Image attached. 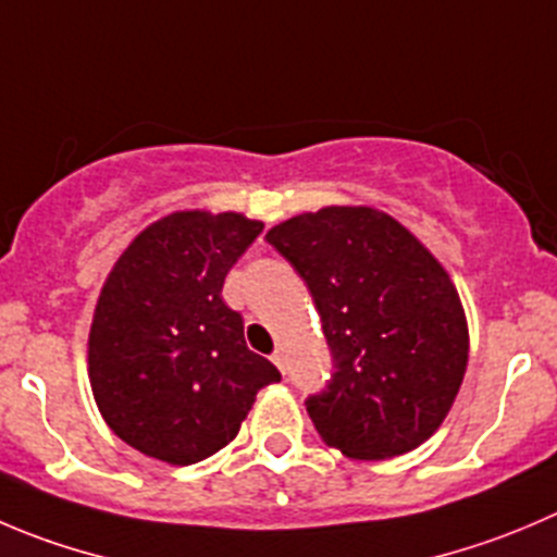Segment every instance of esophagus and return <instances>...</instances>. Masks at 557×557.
Masks as SVG:
<instances>
[{"mask_svg":"<svg viewBox=\"0 0 557 557\" xmlns=\"http://www.w3.org/2000/svg\"><path fill=\"white\" fill-rule=\"evenodd\" d=\"M270 361H273L275 367H278L284 372V352H273V355H270Z\"/></svg>","mask_w":557,"mask_h":557,"instance_id":"34e87169","label":"esophagus"}]
</instances>
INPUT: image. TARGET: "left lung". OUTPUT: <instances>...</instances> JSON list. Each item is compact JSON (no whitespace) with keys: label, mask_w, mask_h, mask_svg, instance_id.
<instances>
[{"label":"left lung","mask_w":557,"mask_h":557,"mask_svg":"<svg viewBox=\"0 0 557 557\" xmlns=\"http://www.w3.org/2000/svg\"><path fill=\"white\" fill-rule=\"evenodd\" d=\"M264 240L300 273L333 352L309 396L317 432L344 457H399L446 421L470 352L448 270L394 215L331 205L275 224Z\"/></svg>","instance_id":"obj_1"}]
</instances>
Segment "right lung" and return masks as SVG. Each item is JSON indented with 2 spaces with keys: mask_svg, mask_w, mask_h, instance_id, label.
I'll list each match as a JSON object with an SVG mask.
<instances>
[{
  "mask_svg": "<svg viewBox=\"0 0 557 557\" xmlns=\"http://www.w3.org/2000/svg\"><path fill=\"white\" fill-rule=\"evenodd\" d=\"M243 213L177 210L128 243L106 275L87 342L95 405L145 457L194 465L230 446L262 385L282 374L221 298L262 232Z\"/></svg>",
  "mask_w": 557,
  "mask_h": 557,
  "instance_id": "right-lung-1",
  "label": "right lung"
}]
</instances>
